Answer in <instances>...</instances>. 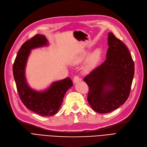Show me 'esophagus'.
I'll list each match as a JSON object with an SVG mask.
<instances>
[{
  "label": "esophagus",
  "instance_id": "esophagus-1",
  "mask_svg": "<svg viewBox=\"0 0 147 147\" xmlns=\"http://www.w3.org/2000/svg\"><path fill=\"white\" fill-rule=\"evenodd\" d=\"M79 81H81V79L78 76V75L75 76L74 78V83H77L79 82Z\"/></svg>",
  "mask_w": 147,
  "mask_h": 147
}]
</instances>
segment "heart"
Returning a JSON list of instances; mask_svg holds the SVG:
<instances>
[{
  "label": "heart",
  "mask_w": 147,
  "mask_h": 147,
  "mask_svg": "<svg viewBox=\"0 0 147 147\" xmlns=\"http://www.w3.org/2000/svg\"><path fill=\"white\" fill-rule=\"evenodd\" d=\"M89 55L88 51H84L82 53L78 55L77 57H76L74 59V63L75 64H79L82 63L83 61L86 59ZM102 50L99 49H95L94 51L90 54L89 56L86 63L85 64V70L87 72H89L90 70L94 69L97 66L100 59L102 58Z\"/></svg>",
  "instance_id": "1"
}]
</instances>
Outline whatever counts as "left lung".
<instances>
[{
    "mask_svg": "<svg viewBox=\"0 0 147 147\" xmlns=\"http://www.w3.org/2000/svg\"><path fill=\"white\" fill-rule=\"evenodd\" d=\"M106 59L86 75L88 101L95 112L111 113L128 99L134 74V64L126 45L108 33Z\"/></svg>",
    "mask_w": 147,
    "mask_h": 147,
    "instance_id": "obj_1",
    "label": "left lung"
}]
</instances>
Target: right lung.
I'll use <instances>...</instances> for the list:
<instances>
[{
  "label": "right lung",
  "instance_id": "obj_1",
  "mask_svg": "<svg viewBox=\"0 0 147 147\" xmlns=\"http://www.w3.org/2000/svg\"><path fill=\"white\" fill-rule=\"evenodd\" d=\"M48 44L44 35H35L22 44L13 66L14 78L22 102L28 109L45 117L53 115L58 112L65 92L73 85L70 78H65L53 82L46 90L39 92L27 84L25 71L31 50L47 46Z\"/></svg>",
  "mask_w": 147,
  "mask_h": 147
}]
</instances>
